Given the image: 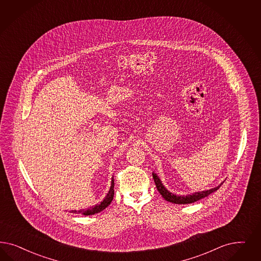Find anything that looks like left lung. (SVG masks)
I'll return each instance as SVG.
<instances>
[{"label": "left lung", "mask_w": 261, "mask_h": 261, "mask_svg": "<svg viewBox=\"0 0 261 261\" xmlns=\"http://www.w3.org/2000/svg\"><path fill=\"white\" fill-rule=\"evenodd\" d=\"M153 179L156 184L157 190L159 191V193L161 194L163 198H165L167 201H170L175 204H188V203H193L197 200H199L201 198H205L207 196H209L210 194H212L213 192H215L217 190L221 187V185L223 183H221L219 186H217L215 188L212 189L206 190V191H202V192H198V193H194L192 195H187V196H176L174 194L171 193L170 191L165 188V186L163 185L162 182L160 178L157 176L156 173H152Z\"/></svg>", "instance_id": "left-lung-1"}]
</instances>
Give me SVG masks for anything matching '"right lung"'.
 Wrapping results in <instances>:
<instances>
[{
    "label": "right lung",
    "mask_w": 261,
    "mask_h": 261,
    "mask_svg": "<svg viewBox=\"0 0 261 261\" xmlns=\"http://www.w3.org/2000/svg\"><path fill=\"white\" fill-rule=\"evenodd\" d=\"M114 186H115V182H114V177H113L112 178V183H111V188L109 190L108 194H107V196L105 197V198L103 199V201H101L100 204H96V205H94L93 207H90V209H87V210H85V209H81L79 211L72 210L70 212L71 213H75V214L76 213H80V214H83V215L85 216L93 215V214H96V213L101 212L102 210H104L106 207L110 205V203L112 202V200L114 198V195H115Z\"/></svg>",
    "instance_id": "add662e5"
}]
</instances>
